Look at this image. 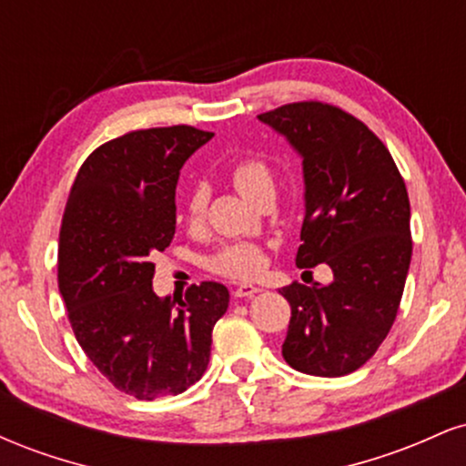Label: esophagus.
Masks as SVG:
<instances>
[{
  "label": "esophagus",
  "mask_w": 466,
  "mask_h": 466,
  "mask_svg": "<svg viewBox=\"0 0 466 466\" xmlns=\"http://www.w3.org/2000/svg\"><path fill=\"white\" fill-rule=\"evenodd\" d=\"M260 289L258 287H254V285H248V282H245V285H238L237 289H234V298H251L254 296V293H258Z\"/></svg>",
  "instance_id": "obj_1"
}]
</instances>
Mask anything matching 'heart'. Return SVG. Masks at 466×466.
<instances>
[{"label":"heart","mask_w":466,"mask_h":466,"mask_svg":"<svg viewBox=\"0 0 466 466\" xmlns=\"http://www.w3.org/2000/svg\"><path fill=\"white\" fill-rule=\"evenodd\" d=\"M229 179L237 186V190L243 192L248 199L260 203L265 199H274L276 195V175L269 162L258 155H248L240 157L229 166L228 170ZM208 208V192L197 186L188 192L184 201V218L188 226H199L206 217ZM208 269L215 271L218 276L234 278V280H248L254 278L263 269L265 265V251L260 245L248 243V240H238V243H228L215 254L208 256L206 260Z\"/></svg>","instance_id":"1"}]
</instances>
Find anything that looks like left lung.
Wrapping results in <instances>:
<instances>
[{
	"label": "left lung",
	"mask_w": 466,
	"mask_h": 466,
	"mask_svg": "<svg viewBox=\"0 0 466 466\" xmlns=\"http://www.w3.org/2000/svg\"><path fill=\"white\" fill-rule=\"evenodd\" d=\"M300 153L304 223L296 265L326 263L333 282L282 287L291 304L282 357L344 377L392 329L411 260L410 199L386 144L339 106L304 100L258 116Z\"/></svg>",
	"instance_id": "8db88e82"
}]
</instances>
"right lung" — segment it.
Masks as SVG:
<instances>
[{
    "label": "right lung",
    "mask_w": 466,
    "mask_h": 466,
    "mask_svg": "<svg viewBox=\"0 0 466 466\" xmlns=\"http://www.w3.org/2000/svg\"><path fill=\"white\" fill-rule=\"evenodd\" d=\"M215 133L188 125L131 131L80 166L58 234V291L80 349L120 392L181 394L210 361L228 311L221 282L157 298L151 256L175 237L179 170Z\"/></svg>",
    "instance_id": "1"
}]
</instances>
